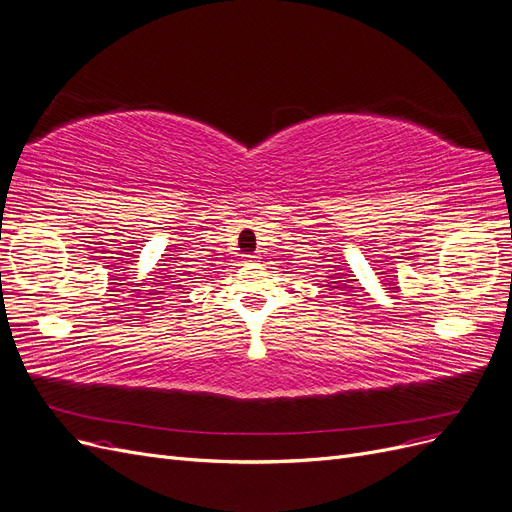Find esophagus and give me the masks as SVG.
Returning a JSON list of instances; mask_svg holds the SVG:
<instances>
[{"mask_svg":"<svg viewBox=\"0 0 512 512\" xmlns=\"http://www.w3.org/2000/svg\"><path fill=\"white\" fill-rule=\"evenodd\" d=\"M245 262H250V265H252V262H258V256H254V254H247V256H245Z\"/></svg>","mask_w":512,"mask_h":512,"instance_id":"34e87169","label":"esophagus"}]
</instances>
